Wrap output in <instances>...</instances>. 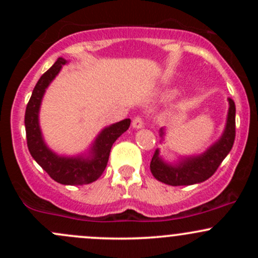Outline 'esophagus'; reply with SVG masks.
Returning <instances> with one entry per match:
<instances>
[{
  "instance_id": "obj_1",
  "label": "esophagus",
  "mask_w": 258,
  "mask_h": 258,
  "mask_svg": "<svg viewBox=\"0 0 258 258\" xmlns=\"http://www.w3.org/2000/svg\"><path fill=\"white\" fill-rule=\"evenodd\" d=\"M132 127L136 130L142 128V127H144V118H142V116H136L134 119H132Z\"/></svg>"
}]
</instances>
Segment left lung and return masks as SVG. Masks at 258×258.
<instances>
[{"label": "left lung", "mask_w": 258, "mask_h": 258, "mask_svg": "<svg viewBox=\"0 0 258 258\" xmlns=\"http://www.w3.org/2000/svg\"><path fill=\"white\" fill-rule=\"evenodd\" d=\"M228 113L225 131L217 142L207 148L202 155L184 157L176 165L163 161L160 151L156 150L151 160V172L153 177L170 186H189L209 179L217 171L226 156L230 153L236 137V106L232 98H228ZM161 137L165 130H160Z\"/></svg>", "instance_id": "8db88e82"}]
</instances>
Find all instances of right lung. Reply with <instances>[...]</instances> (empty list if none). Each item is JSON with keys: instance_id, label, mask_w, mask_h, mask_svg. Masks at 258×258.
I'll list each match as a JSON object with an SVG mask.
<instances>
[{"instance_id": "add662e5", "label": "right lung", "mask_w": 258, "mask_h": 258, "mask_svg": "<svg viewBox=\"0 0 258 258\" xmlns=\"http://www.w3.org/2000/svg\"><path fill=\"white\" fill-rule=\"evenodd\" d=\"M67 61L57 58L53 66L47 70L36 83L25 113V127L27 147L33 160L48 173L49 177L62 184H87L101 177L107 166L111 147L123 132L128 130L131 119L126 118L105 127L96 137L87 156L66 157L58 156L47 147L41 134L38 112L46 88L61 71Z\"/></svg>"}]
</instances>
